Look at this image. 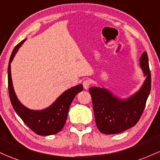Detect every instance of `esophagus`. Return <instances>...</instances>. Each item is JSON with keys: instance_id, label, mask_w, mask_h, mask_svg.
Wrapping results in <instances>:
<instances>
[{"instance_id": "esophagus-1", "label": "esophagus", "mask_w": 160, "mask_h": 160, "mask_svg": "<svg viewBox=\"0 0 160 160\" xmlns=\"http://www.w3.org/2000/svg\"><path fill=\"white\" fill-rule=\"evenodd\" d=\"M90 84H91V82H90V80H89V79H87V80H83V88L85 89H89V86H90Z\"/></svg>"}]
</instances>
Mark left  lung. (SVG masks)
I'll use <instances>...</instances> for the list:
<instances>
[{
    "label": "left lung",
    "instance_id": "8db88e82",
    "mask_svg": "<svg viewBox=\"0 0 160 160\" xmlns=\"http://www.w3.org/2000/svg\"><path fill=\"white\" fill-rule=\"evenodd\" d=\"M140 66L146 79L139 90L127 99L117 97L106 88L89 89L96 125L102 134L123 132L134 126L141 117L151 89V74L146 52L140 57Z\"/></svg>",
    "mask_w": 160,
    "mask_h": 160
}]
</instances>
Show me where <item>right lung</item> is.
<instances>
[{
    "mask_svg": "<svg viewBox=\"0 0 160 160\" xmlns=\"http://www.w3.org/2000/svg\"><path fill=\"white\" fill-rule=\"evenodd\" d=\"M26 39L22 40L13 50L8 64V90L10 99L13 109L17 115L23 121L26 125L34 131L36 134L41 136H48L55 134L64 128L68 118V110L72 101L78 92L83 90L82 84L75 86L63 92L57 99L42 110H32L26 108L19 101L15 93L11 78L10 64L18 52L19 48Z\"/></svg>",
    "mask_w": 160,
    "mask_h": 160,
    "instance_id": "obj_1",
    "label": "right lung"
}]
</instances>
